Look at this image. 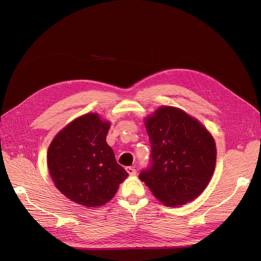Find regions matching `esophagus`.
<instances>
[{
	"label": "esophagus",
	"instance_id": "1",
	"mask_svg": "<svg viewBox=\"0 0 261 261\" xmlns=\"http://www.w3.org/2000/svg\"><path fill=\"white\" fill-rule=\"evenodd\" d=\"M125 170H126V172L128 173L129 175H135L136 173H137V170L134 169L133 167H126V168H125Z\"/></svg>",
	"mask_w": 261,
	"mask_h": 261
}]
</instances>
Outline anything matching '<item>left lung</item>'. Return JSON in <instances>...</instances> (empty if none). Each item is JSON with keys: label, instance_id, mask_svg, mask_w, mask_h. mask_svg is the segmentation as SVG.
Returning a JSON list of instances; mask_svg holds the SVG:
<instances>
[{"label": "left lung", "instance_id": "1", "mask_svg": "<svg viewBox=\"0 0 261 261\" xmlns=\"http://www.w3.org/2000/svg\"><path fill=\"white\" fill-rule=\"evenodd\" d=\"M144 123L152 147L151 166L139 178L164 205L176 207L194 200L214 174L213 136L176 107L161 106Z\"/></svg>", "mask_w": 261, "mask_h": 261}]
</instances>
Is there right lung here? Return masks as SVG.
Here are the masks:
<instances>
[{
	"instance_id": "right-lung-1",
	"label": "right lung",
	"mask_w": 261,
	"mask_h": 261,
	"mask_svg": "<svg viewBox=\"0 0 261 261\" xmlns=\"http://www.w3.org/2000/svg\"><path fill=\"white\" fill-rule=\"evenodd\" d=\"M109 127L97 114H87L69 123L48 146L49 174L56 188L74 203L102 206L128 176L106 142Z\"/></svg>"
}]
</instances>
